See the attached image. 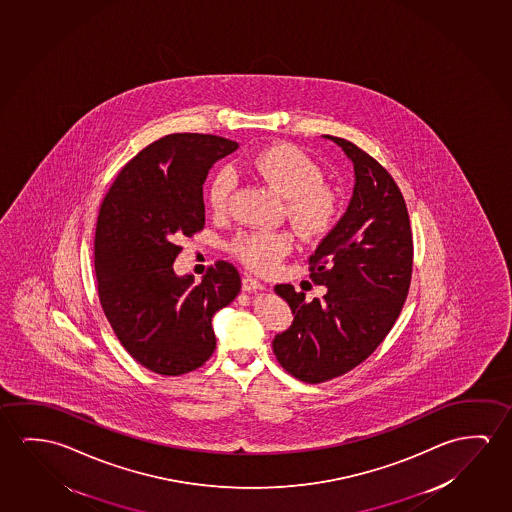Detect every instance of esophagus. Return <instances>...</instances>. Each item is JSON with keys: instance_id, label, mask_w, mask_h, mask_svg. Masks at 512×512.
<instances>
[{"instance_id": "1", "label": "esophagus", "mask_w": 512, "mask_h": 512, "mask_svg": "<svg viewBox=\"0 0 512 512\" xmlns=\"http://www.w3.org/2000/svg\"><path fill=\"white\" fill-rule=\"evenodd\" d=\"M243 291H246V292L264 291V284H262V282H259V280H257V278H253V276H244Z\"/></svg>"}]
</instances>
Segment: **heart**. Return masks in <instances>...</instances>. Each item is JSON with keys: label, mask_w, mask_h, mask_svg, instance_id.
I'll list each match as a JSON object with an SVG mask.
<instances>
[{"label": "heart", "mask_w": 512, "mask_h": 512, "mask_svg": "<svg viewBox=\"0 0 512 512\" xmlns=\"http://www.w3.org/2000/svg\"><path fill=\"white\" fill-rule=\"evenodd\" d=\"M246 165L284 198L285 214L303 239H321L337 225L342 213L340 195L324 182L323 168L307 152L291 143H276L255 152ZM234 184L230 170L214 175L207 191L213 213L227 211ZM291 250L292 237L287 232H246L230 243V252L259 273H271Z\"/></svg>", "instance_id": "obj_1"}]
</instances>
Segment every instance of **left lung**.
<instances>
[{
	"label": "left lung",
	"mask_w": 512,
	"mask_h": 512,
	"mask_svg": "<svg viewBox=\"0 0 512 512\" xmlns=\"http://www.w3.org/2000/svg\"><path fill=\"white\" fill-rule=\"evenodd\" d=\"M353 161L347 211L310 255V278L323 298L305 299L291 284L276 285L292 314L291 328L273 340L276 360L305 383L339 378L376 351L408 296L413 237L401 189L376 159L354 143L326 136Z\"/></svg>",
	"instance_id": "8db88e82"
}]
</instances>
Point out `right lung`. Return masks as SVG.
Here are the masks:
<instances>
[{
	"label": "right lung",
	"mask_w": 512,
	"mask_h": 512,
	"mask_svg": "<svg viewBox=\"0 0 512 512\" xmlns=\"http://www.w3.org/2000/svg\"><path fill=\"white\" fill-rule=\"evenodd\" d=\"M239 145L213 134L175 133L150 143L117 175L95 227L97 292L120 344L145 369L181 376L216 349L213 315L241 291L218 260L200 284L177 276V241L205 223L204 186L218 159Z\"/></svg>",
	"instance_id": "obj_1"
}]
</instances>
